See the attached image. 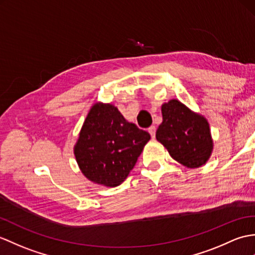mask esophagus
<instances>
[{"label":"esophagus","mask_w":255,"mask_h":255,"mask_svg":"<svg viewBox=\"0 0 255 255\" xmlns=\"http://www.w3.org/2000/svg\"><path fill=\"white\" fill-rule=\"evenodd\" d=\"M147 131L150 132V134H151V137H152V138H154V137H155V131H156V128H155V126H151L149 129H147Z\"/></svg>","instance_id":"1"}]
</instances>
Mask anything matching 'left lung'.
<instances>
[{
	"instance_id": "8db88e82",
	"label": "left lung",
	"mask_w": 255,
	"mask_h": 255,
	"mask_svg": "<svg viewBox=\"0 0 255 255\" xmlns=\"http://www.w3.org/2000/svg\"><path fill=\"white\" fill-rule=\"evenodd\" d=\"M162 116L156 140L166 147L175 161L188 168H198L209 161L213 139L204 116L176 99L162 105Z\"/></svg>"
}]
</instances>
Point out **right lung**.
Here are the masks:
<instances>
[{
  "label": "right lung",
  "instance_id": "add662e5",
  "mask_svg": "<svg viewBox=\"0 0 255 255\" xmlns=\"http://www.w3.org/2000/svg\"><path fill=\"white\" fill-rule=\"evenodd\" d=\"M150 139L149 132L127 122L116 106L99 102L89 111L74 154L86 178L113 188L127 178Z\"/></svg>",
  "mask_w": 255,
  "mask_h": 255
}]
</instances>
